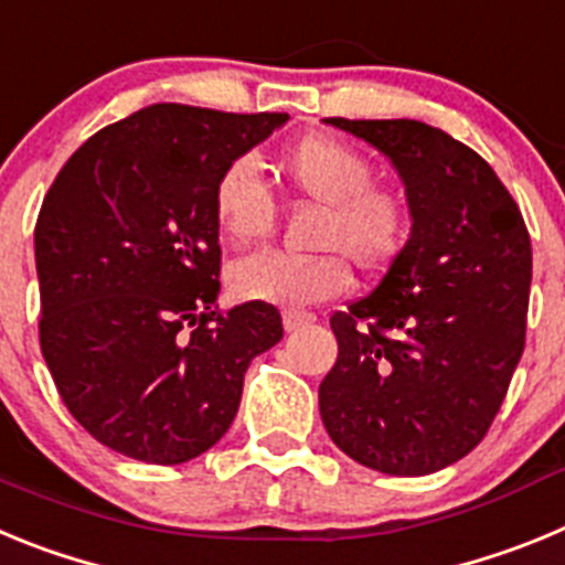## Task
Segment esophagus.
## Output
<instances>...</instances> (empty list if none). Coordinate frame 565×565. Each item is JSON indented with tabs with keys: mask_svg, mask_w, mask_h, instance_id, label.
Instances as JSON below:
<instances>
[{
	"mask_svg": "<svg viewBox=\"0 0 565 565\" xmlns=\"http://www.w3.org/2000/svg\"><path fill=\"white\" fill-rule=\"evenodd\" d=\"M311 322H313V313H306V311H286V313H282V328H286L288 333L311 326Z\"/></svg>",
	"mask_w": 565,
	"mask_h": 565,
	"instance_id": "esophagus-1",
	"label": "esophagus"
}]
</instances>
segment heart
Returning a JSON list of instances; mask_svg holds the SVG:
<instances>
[{"instance_id":"b5f03b06","label":"heart","mask_w":565,"mask_h":565,"mask_svg":"<svg viewBox=\"0 0 565 565\" xmlns=\"http://www.w3.org/2000/svg\"><path fill=\"white\" fill-rule=\"evenodd\" d=\"M288 186L322 206L319 257L302 259L279 252L237 259L228 288L243 302L306 308L339 297L351 286V264L367 274L384 271L398 259L411 237V206L404 194L373 186V167L362 152L326 135L302 138L279 158ZM212 212L223 237L248 246L274 228V201L252 158L228 163L212 189Z\"/></svg>"}]
</instances>
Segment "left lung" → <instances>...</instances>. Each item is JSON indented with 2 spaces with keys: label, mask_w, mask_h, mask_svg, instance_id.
Listing matches in <instances>:
<instances>
[{
  "label": "left lung",
  "mask_w": 565,
  "mask_h": 565,
  "mask_svg": "<svg viewBox=\"0 0 565 565\" xmlns=\"http://www.w3.org/2000/svg\"><path fill=\"white\" fill-rule=\"evenodd\" d=\"M326 124L391 161L411 237L382 282L331 317L339 356L319 416L362 467L430 476L461 461L501 411L526 337L532 243L492 167L444 129Z\"/></svg>",
  "instance_id": "8db88e82"
}]
</instances>
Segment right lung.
Instances as JSON below:
<instances>
[{
	"mask_svg": "<svg viewBox=\"0 0 565 565\" xmlns=\"http://www.w3.org/2000/svg\"><path fill=\"white\" fill-rule=\"evenodd\" d=\"M288 113L152 104L73 152L36 221L39 339L89 436L147 463L221 441L254 356L282 339L274 306L221 313L217 174Z\"/></svg>",
	"mask_w": 565,
	"mask_h": 565,
	"instance_id": "right-lung-1",
	"label": "right lung"
}]
</instances>
